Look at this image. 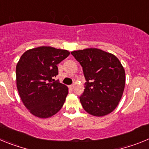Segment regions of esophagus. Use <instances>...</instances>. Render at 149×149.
Returning <instances> with one entry per match:
<instances>
[{
    "label": "esophagus",
    "mask_w": 149,
    "mask_h": 149,
    "mask_svg": "<svg viewBox=\"0 0 149 149\" xmlns=\"http://www.w3.org/2000/svg\"><path fill=\"white\" fill-rule=\"evenodd\" d=\"M69 87H70L71 89H74V85H71V86H69Z\"/></svg>",
    "instance_id": "1"
}]
</instances>
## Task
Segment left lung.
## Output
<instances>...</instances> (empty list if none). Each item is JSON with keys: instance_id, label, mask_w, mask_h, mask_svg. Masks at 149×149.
<instances>
[{"instance_id": "1", "label": "left lung", "mask_w": 149, "mask_h": 149, "mask_svg": "<svg viewBox=\"0 0 149 149\" xmlns=\"http://www.w3.org/2000/svg\"><path fill=\"white\" fill-rule=\"evenodd\" d=\"M83 67L86 82L80 101L88 113L104 116L116 109L122 98L125 72L119 60L113 54L98 48L72 51Z\"/></svg>"}]
</instances>
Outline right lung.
<instances>
[{
  "instance_id": "obj_1",
  "label": "right lung",
  "mask_w": 149,
  "mask_h": 149,
  "mask_svg": "<svg viewBox=\"0 0 149 149\" xmlns=\"http://www.w3.org/2000/svg\"><path fill=\"white\" fill-rule=\"evenodd\" d=\"M70 52L50 46L27 50L16 65V86L24 105L41 119L60 111L68 89L52 77L58 74L57 64Z\"/></svg>"
}]
</instances>
